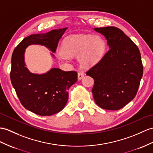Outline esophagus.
Here are the masks:
<instances>
[{"label": "esophagus", "mask_w": 153, "mask_h": 153, "mask_svg": "<svg viewBox=\"0 0 153 153\" xmlns=\"http://www.w3.org/2000/svg\"><path fill=\"white\" fill-rule=\"evenodd\" d=\"M84 76V74L82 72L78 73V79L79 80H81L82 79H83Z\"/></svg>", "instance_id": "esophagus-1"}]
</instances>
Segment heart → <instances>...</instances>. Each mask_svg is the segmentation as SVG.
<instances>
[{"label":"heart","instance_id":"b5f03b06","mask_svg":"<svg viewBox=\"0 0 153 153\" xmlns=\"http://www.w3.org/2000/svg\"><path fill=\"white\" fill-rule=\"evenodd\" d=\"M106 43L101 37L91 34L74 35L66 38L62 43V58L79 56L80 64L89 68L97 64L104 54Z\"/></svg>","mask_w":153,"mask_h":153}]
</instances>
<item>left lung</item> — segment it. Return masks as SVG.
<instances>
[{
	"mask_svg": "<svg viewBox=\"0 0 153 153\" xmlns=\"http://www.w3.org/2000/svg\"><path fill=\"white\" fill-rule=\"evenodd\" d=\"M105 37L110 49L86 74L94 79L92 94L101 108L117 110L135 97L143 76L139 48L114 27L95 28Z\"/></svg>",
	"mask_w": 153,
	"mask_h": 153,
	"instance_id": "1",
	"label": "left lung"
}]
</instances>
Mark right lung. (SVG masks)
<instances>
[{
    "label": "right lung",
    "instance_id": "1",
    "mask_svg": "<svg viewBox=\"0 0 153 153\" xmlns=\"http://www.w3.org/2000/svg\"><path fill=\"white\" fill-rule=\"evenodd\" d=\"M68 28L54 29L47 33L29 36L13 51L11 82L22 105L36 114L51 115L64 108L68 100V90L77 81V73L54 68L45 73H32L26 67V48L31 45L45 46L55 58L54 53L59 41Z\"/></svg>",
    "mask_w": 153,
    "mask_h": 153
}]
</instances>
